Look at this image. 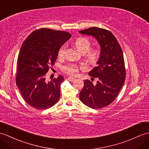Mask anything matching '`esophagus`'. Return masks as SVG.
Here are the masks:
<instances>
[{"label": "esophagus", "instance_id": "esophagus-1", "mask_svg": "<svg viewBox=\"0 0 149 149\" xmlns=\"http://www.w3.org/2000/svg\"><path fill=\"white\" fill-rule=\"evenodd\" d=\"M75 79V77H68V80L69 81H74Z\"/></svg>", "mask_w": 149, "mask_h": 149}]
</instances>
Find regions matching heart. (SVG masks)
<instances>
[{
  "instance_id": "b5f03b06",
  "label": "heart",
  "mask_w": 149,
  "mask_h": 149,
  "mask_svg": "<svg viewBox=\"0 0 149 149\" xmlns=\"http://www.w3.org/2000/svg\"><path fill=\"white\" fill-rule=\"evenodd\" d=\"M75 46L81 53H86V56L89 61H95L98 57V51L96 49H90L91 42L87 38L80 37L75 41ZM66 46L63 45L58 51V56H63L65 54ZM64 70L71 74H75L78 72V67L75 64H68L63 67Z\"/></svg>"
}]
</instances>
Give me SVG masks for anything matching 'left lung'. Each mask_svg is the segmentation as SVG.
<instances>
[{
	"mask_svg": "<svg viewBox=\"0 0 149 149\" xmlns=\"http://www.w3.org/2000/svg\"><path fill=\"white\" fill-rule=\"evenodd\" d=\"M96 39L100 47L97 67L89 71V75L97 78L96 84L85 80L79 98L90 108L101 109L110 105L117 97L126 77L123 53L112 33L105 29L91 27L79 32Z\"/></svg>",
	"mask_w": 149,
	"mask_h": 149,
	"instance_id": "obj_1",
	"label": "left lung"
}]
</instances>
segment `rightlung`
I'll use <instances>...</instances> for the list:
<instances>
[{
    "label": "right lung",
    "instance_id": "1",
    "mask_svg": "<svg viewBox=\"0 0 149 149\" xmlns=\"http://www.w3.org/2000/svg\"><path fill=\"white\" fill-rule=\"evenodd\" d=\"M70 37L63 31L40 29L31 33L21 47L16 82L23 99L33 108L49 109L59 101L64 78L60 75L47 81L46 75Z\"/></svg>",
    "mask_w": 149,
    "mask_h": 149
}]
</instances>
